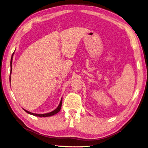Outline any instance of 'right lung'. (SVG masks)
<instances>
[{
	"instance_id": "1",
	"label": "right lung",
	"mask_w": 148,
	"mask_h": 148,
	"mask_svg": "<svg viewBox=\"0 0 148 148\" xmlns=\"http://www.w3.org/2000/svg\"><path fill=\"white\" fill-rule=\"evenodd\" d=\"M14 53L12 54V57H11V60H10V79H11V77H10V75H11V73H12V60H13V55H14ZM62 98L60 100V104L58 105V107L56 108L55 110L51 111V112L50 113H44V114H37V113H32V112H30V111H27L25 109L23 110H24L25 111H26V112L27 113H29L30 114H32V115H34V116H38V117H49V116H53L55 114H57V113H58L61 110V107H62Z\"/></svg>"
}]
</instances>
